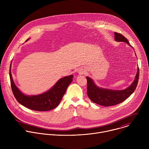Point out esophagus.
Listing matches in <instances>:
<instances>
[{"label": "esophagus", "mask_w": 149, "mask_h": 149, "mask_svg": "<svg viewBox=\"0 0 149 149\" xmlns=\"http://www.w3.org/2000/svg\"><path fill=\"white\" fill-rule=\"evenodd\" d=\"M79 74H84L85 72H86V71H85V70H81V71H79Z\"/></svg>", "instance_id": "esophagus-1"}]
</instances>
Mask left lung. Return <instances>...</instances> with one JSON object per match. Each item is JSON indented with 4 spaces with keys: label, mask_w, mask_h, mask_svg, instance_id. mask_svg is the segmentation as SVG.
<instances>
[{
    "label": "left lung",
    "mask_w": 149,
    "mask_h": 149,
    "mask_svg": "<svg viewBox=\"0 0 149 149\" xmlns=\"http://www.w3.org/2000/svg\"><path fill=\"white\" fill-rule=\"evenodd\" d=\"M114 35L116 41L125 42L132 47L130 45L128 40L123 35L117 32H114ZM139 77V69L137 67V72L134 80L130 86L123 90H115L99 87L91 78L87 77V95L93 102L105 107L118 104L128 98L133 93L137 86Z\"/></svg>",
    "instance_id": "8db88e82"
}]
</instances>
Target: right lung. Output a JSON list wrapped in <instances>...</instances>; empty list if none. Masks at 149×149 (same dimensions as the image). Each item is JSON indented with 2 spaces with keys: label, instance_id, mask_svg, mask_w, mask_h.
<instances>
[{
  "label": "right lung",
  "instance_id": "obj_1",
  "mask_svg": "<svg viewBox=\"0 0 149 149\" xmlns=\"http://www.w3.org/2000/svg\"><path fill=\"white\" fill-rule=\"evenodd\" d=\"M29 39V38L26 42ZM9 76L12 90L18 102L30 110L39 111H49L56 108L73 78L72 75L64 77L59 79L47 91L38 95H28L21 92L15 85L12 78L10 68Z\"/></svg>",
  "mask_w": 149,
  "mask_h": 149
}]
</instances>
